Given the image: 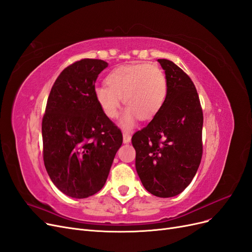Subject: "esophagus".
Wrapping results in <instances>:
<instances>
[{
    "mask_svg": "<svg viewBox=\"0 0 252 252\" xmlns=\"http://www.w3.org/2000/svg\"><path fill=\"white\" fill-rule=\"evenodd\" d=\"M130 141H131V135H130L128 132H123V142L127 144Z\"/></svg>",
    "mask_w": 252,
    "mask_h": 252,
    "instance_id": "esophagus-1",
    "label": "esophagus"
}]
</instances>
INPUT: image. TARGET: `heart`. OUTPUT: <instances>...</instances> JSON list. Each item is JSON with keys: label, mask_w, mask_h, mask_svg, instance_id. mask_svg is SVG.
<instances>
[{"label": "heart", "mask_w": 252, "mask_h": 252, "mask_svg": "<svg viewBox=\"0 0 252 252\" xmlns=\"http://www.w3.org/2000/svg\"><path fill=\"white\" fill-rule=\"evenodd\" d=\"M105 81L106 85L94 89V98L109 119L118 116L123 98L127 108L121 123L125 128L131 127L138 117L142 120L152 119L166 100V76L155 65L119 66L107 75Z\"/></svg>", "instance_id": "b5f03b06"}]
</instances>
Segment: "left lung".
Listing matches in <instances>:
<instances>
[{
	"mask_svg": "<svg viewBox=\"0 0 252 252\" xmlns=\"http://www.w3.org/2000/svg\"><path fill=\"white\" fill-rule=\"evenodd\" d=\"M158 62L166 73V100L131 142L143 186L154 196L169 198L190 184L200 164L203 112L190 78L171 60Z\"/></svg>",
	"mask_w": 252,
	"mask_h": 252,
	"instance_id": "left-lung-1",
	"label": "left lung"
}]
</instances>
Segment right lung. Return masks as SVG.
I'll use <instances>...</instances> for the list:
<instances>
[{
    "label": "right lung",
    "instance_id": "obj_1",
    "mask_svg": "<svg viewBox=\"0 0 252 252\" xmlns=\"http://www.w3.org/2000/svg\"><path fill=\"white\" fill-rule=\"evenodd\" d=\"M107 65L85 58L66 66L47 101L41 123L43 162L52 182L72 198L99 192L123 143L122 131L94 98V82Z\"/></svg>",
    "mask_w": 252,
    "mask_h": 252
}]
</instances>
